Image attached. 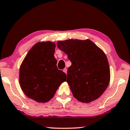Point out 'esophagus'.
Here are the masks:
<instances>
[{
  "label": "esophagus",
  "mask_w": 130,
  "mask_h": 130,
  "mask_svg": "<svg viewBox=\"0 0 130 130\" xmlns=\"http://www.w3.org/2000/svg\"><path fill=\"white\" fill-rule=\"evenodd\" d=\"M63 71L64 73H65V74H67V68H64L63 70Z\"/></svg>",
  "instance_id": "obj_1"
}]
</instances>
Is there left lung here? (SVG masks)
Here are the masks:
<instances>
[{"label": "left lung", "mask_w": 130, "mask_h": 130, "mask_svg": "<svg viewBox=\"0 0 130 130\" xmlns=\"http://www.w3.org/2000/svg\"><path fill=\"white\" fill-rule=\"evenodd\" d=\"M57 45L71 62L67 82L74 98L86 103L98 99L107 88L110 77L103 51L89 39L60 41Z\"/></svg>", "instance_id": "8db88e82"}]
</instances>
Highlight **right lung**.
<instances>
[{
    "label": "right lung",
    "instance_id": "obj_1",
    "mask_svg": "<svg viewBox=\"0 0 130 130\" xmlns=\"http://www.w3.org/2000/svg\"><path fill=\"white\" fill-rule=\"evenodd\" d=\"M55 52L53 42H38L29 51L20 68L21 89L27 97L38 103L50 100L66 81V74L57 67Z\"/></svg>",
    "mask_w": 130,
    "mask_h": 130
}]
</instances>
